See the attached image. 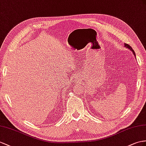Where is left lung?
<instances>
[{"label": "left lung", "instance_id": "8db88e82", "mask_svg": "<svg viewBox=\"0 0 146 146\" xmlns=\"http://www.w3.org/2000/svg\"><path fill=\"white\" fill-rule=\"evenodd\" d=\"M125 47H126V48H128V49H129L130 50H131L132 52H133V54L134 55V56H135V57H136V54H135V52H134V50L132 48V47H131L129 44H126V43H125Z\"/></svg>", "mask_w": 146, "mask_h": 146}]
</instances>
